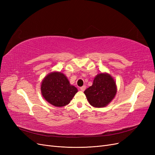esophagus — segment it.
Segmentation results:
<instances>
[{
    "mask_svg": "<svg viewBox=\"0 0 155 155\" xmlns=\"http://www.w3.org/2000/svg\"><path fill=\"white\" fill-rule=\"evenodd\" d=\"M85 89H86V86H85V85L83 86V87H81L80 88V90H81V91H83V92L84 91H85Z\"/></svg>",
    "mask_w": 155,
    "mask_h": 155,
    "instance_id": "obj_1",
    "label": "esophagus"
}]
</instances>
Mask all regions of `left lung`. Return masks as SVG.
<instances>
[{"label":"left lung","mask_w":155,"mask_h":155,"mask_svg":"<svg viewBox=\"0 0 155 155\" xmlns=\"http://www.w3.org/2000/svg\"><path fill=\"white\" fill-rule=\"evenodd\" d=\"M116 92V81L110 74L107 72L97 74L92 85L84 91L89 104L96 108L107 106L114 99Z\"/></svg>","instance_id":"1"}]
</instances>
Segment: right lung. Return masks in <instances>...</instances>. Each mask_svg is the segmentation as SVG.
I'll return each mask as SVG.
<instances>
[{
	"label": "right lung",
	"instance_id": "right-lung-1",
	"mask_svg": "<svg viewBox=\"0 0 155 155\" xmlns=\"http://www.w3.org/2000/svg\"><path fill=\"white\" fill-rule=\"evenodd\" d=\"M41 94L44 99L55 107L68 105L78 88L70 83L67 77L60 72H51L44 78L41 85Z\"/></svg>",
	"mask_w": 155,
	"mask_h": 155
}]
</instances>
